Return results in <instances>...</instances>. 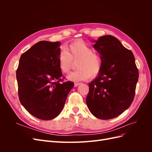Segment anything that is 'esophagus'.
I'll return each mask as SVG.
<instances>
[{"mask_svg":"<svg viewBox=\"0 0 152 152\" xmlns=\"http://www.w3.org/2000/svg\"><path fill=\"white\" fill-rule=\"evenodd\" d=\"M80 84V83H78V82H75V83L74 84V86L75 87H77L78 86H79Z\"/></svg>","mask_w":152,"mask_h":152,"instance_id":"1","label":"esophagus"}]
</instances>
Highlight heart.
Instances as JSON below:
<instances>
[{"label": "heart", "instance_id": "b5f03b06", "mask_svg": "<svg viewBox=\"0 0 152 152\" xmlns=\"http://www.w3.org/2000/svg\"><path fill=\"white\" fill-rule=\"evenodd\" d=\"M78 70L67 75L71 81L86 80L98 75L102 67V58L98 54L93 53V50L84 41L77 40L68 45L66 50L59 53L58 63L60 70L67 73L73 65V61H77Z\"/></svg>", "mask_w": 152, "mask_h": 152}]
</instances>
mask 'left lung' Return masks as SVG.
<instances>
[{"mask_svg": "<svg viewBox=\"0 0 152 152\" xmlns=\"http://www.w3.org/2000/svg\"><path fill=\"white\" fill-rule=\"evenodd\" d=\"M102 60V67L89 83L86 103L96 117L108 120L130 107L135 95L139 73L131 50L112 35L91 40Z\"/></svg>", "mask_w": 152, "mask_h": 152, "instance_id": "obj_1", "label": "left lung"}]
</instances>
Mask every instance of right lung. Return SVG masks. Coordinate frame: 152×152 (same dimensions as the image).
<instances>
[{
    "label": "right lung",
    "instance_id": "1",
    "mask_svg": "<svg viewBox=\"0 0 152 152\" xmlns=\"http://www.w3.org/2000/svg\"><path fill=\"white\" fill-rule=\"evenodd\" d=\"M60 42L40 41L20 57L16 70L21 104L41 120L56 118L63 110L73 82L60 83L63 74L58 59Z\"/></svg>",
    "mask_w": 152,
    "mask_h": 152
}]
</instances>
